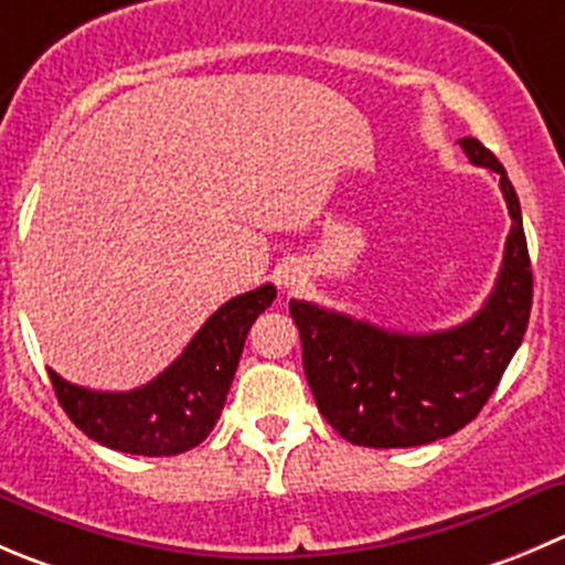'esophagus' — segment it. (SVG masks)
Listing matches in <instances>:
<instances>
[{
	"mask_svg": "<svg viewBox=\"0 0 565 565\" xmlns=\"http://www.w3.org/2000/svg\"><path fill=\"white\" fill-rule=\"evenodd\" d=\"M303 278H306L303 267L295 265V262H289V265L281 267V284H284V287H287V289L298 287V284L303 281Z\"/></svg>",
	"mask_w": 565,
	"mask_h": 565,
	"instance_id": "34e87169",
	"label": "esophagus"
}]
</instances>
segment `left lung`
<instances>
[{
    "label": "left lung",
    "instance_id": "8db88e82",
    "mask_svg": "<svg viewBox=\"0 0 565 565\" xmlns=\"http://www.w3.org/2000/svg\"><path fill=\"white\" fill-rule=\"evenodd\" d=\"M461 149L472 166L500 177L513 221L500 276L472 320L447 331L399 333L289 300L317 408L350 445L419 447L461 430L489 403L527 331L533 270L516 190L480 140L463 137Z\"/></svg>",
    "mask_w": 565,
    "mask_h": 565
}]
</instances>
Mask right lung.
<instances>
[{
  "label": "right lung",
  "instance_id": "obj_1",
  "mask_svg": "<svg viewBox=\"0 0 565 565\" xmlns=\"http://www.w3.org/2000/svg\"><path fill=\"white\" fill-rule=\"evenodd\" d=\"M273 300V284L226 300L184 353L140 388L93 392L49 370L57 403L82 434L109 450L149 458L193 450L221 419L245 337Z\"/></svg>",
  "mask_w": 565,
  "mask_h": 565
}]
</instances>
